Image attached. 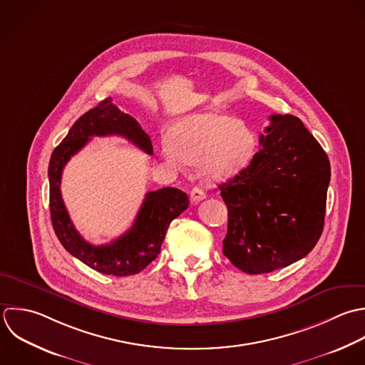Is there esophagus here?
Returning <instances> with one entry per match:
<instances>
[{
    "label": "esophagus",
    "instance_id": "1",
    "mask_svg": "<svg viewBox=\"0 0 365 365\" xmlns=\"http://www.w3.org/2000/svg\"><path fill=\"white\" fill-rule=\"evenodd\" d=\"M203 199H206V193H205V190L203 189H200V187H193L192 190H190V200L193 202V203H199V202H202Z\"/></svg>",
    "mask_w": 365,
    "mask_h": 365
}]
</instances>
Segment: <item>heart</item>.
Masks as SVG:
<instances>
[{
    "instance_id": "obj_1",
    "label": "heart",
    "mask_w": 365,
    "mask_h": 365,
    "mask_svg": "<svg viewBox=\"0 0 365 365\" xmlns=\"http://www.w3.org/2000/svg\"><path fill=\"white\" fill-rule=\"evenodd\" d=\"M169 136L162 142L163 158L178 168L200 163L210 180L239 175L257 150V136L246 122L213 112L182 116L172 125Z\"/></svg>"
}]
</instances>
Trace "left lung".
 I'll return each instance as SVG.
<instances>
[{"label": "left lung", "instance_id": "left-lung-1", "mask_svg": "<svg viewBox=\"0 0 365 365\" xmlns=\"http://www.w3.org/2000/svg\"><path fill=\"white\" fill-rule=\"evenodd\" d=\"M253 162L220 195L227 206L223 255L247 274L270 273L306 257L323 227L330 160L293 115H272Z\"/></svg>", "mask_w": 365, "mask_h": 365}]
</instances>
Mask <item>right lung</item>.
Listing matches in <instances>:
<instances>
[{
	"label": "right lung",
	"instance_id": "add662e5",
	"mask_svg": "<svg viewBox=\"0 0 365 365\" xmlns=\"http://www.w3.org/2000/svg\"><path fill=\"white\" fill-rule=\"evenodd\" d=\"M119 135L152 155L150 138L138 120L122 112L110 98L83 113L53 149L48 166L49 210L53 232L73 257L88 267L118 277L142 272L160 253L168 227L189 206L187 195L176 187H163L146 193L133 226L109 245L95 246L83 240L73 227L61 196V178L66 162L79 152L92 136Z\"/></svg>",
	"mask_w": 365,
	"mask_h": 365
}]
</instances>
